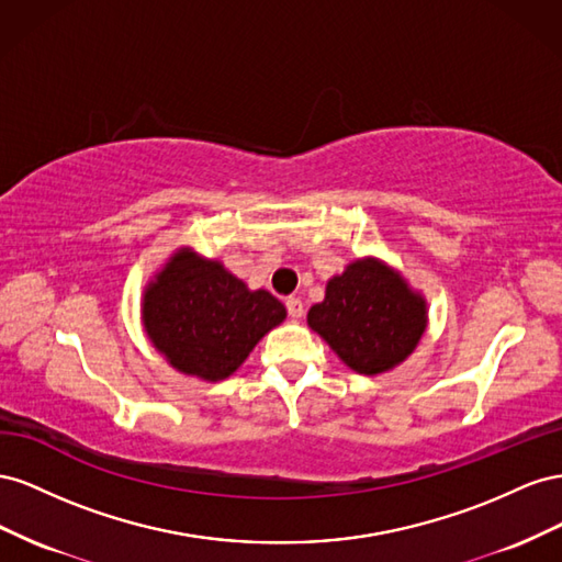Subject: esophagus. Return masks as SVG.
<instances>
[{"mask_svg":"<svg viewBox=\"0 0 562 562\" xmlns=\"http://www.w3.org/2000/svg\"><path fill=\"white\" fill-rule=\"evenodd\" d=\"M286 311H290V315L294 319H299L303 315V301L299 296H290L286 299Z\"/></svg>","mask_w":562,"mask_h":562,"instance_id":"1","label":"esophagus"}]
</instances>
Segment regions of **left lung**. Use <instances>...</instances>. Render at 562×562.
<instances>
[{
  "label": "left lung",
  "mask_w": 562,
  "mask_h": 562,
  "mask_svg": "<svg viewBox=\"0 0 562 562\" xmlns=\"http://www.w3.org/2000/svg\"><path fill=\"white\" fill-rule=\"evenodd\" d=\"M308 327L352 372L376 376L403 364L419 346L428 303L403 272L362 256L327 280L325 299L308 311Z\"/></svg>",
  "instance_id": "1"
}]
</instances>
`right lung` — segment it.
Listing matches in <instances>:
<instances>
[{
  "label": "right lung",
  "mask_w": 562,
  "mask_h": 562,
  "mask_svg": "<svg viewBox=\"0 0 562 562\" xmlns=\"http://www.w3.org/2000/svg\"><path fill=\"white\" fill-rule=\"evenodd\" d=\"M286 308L268 290H249L218 259L179 247L148 280L140 323L176 372L223 381L254 346L284 323Z\"/></svg>",
  "instance_id": "1"
}]
</instances>
